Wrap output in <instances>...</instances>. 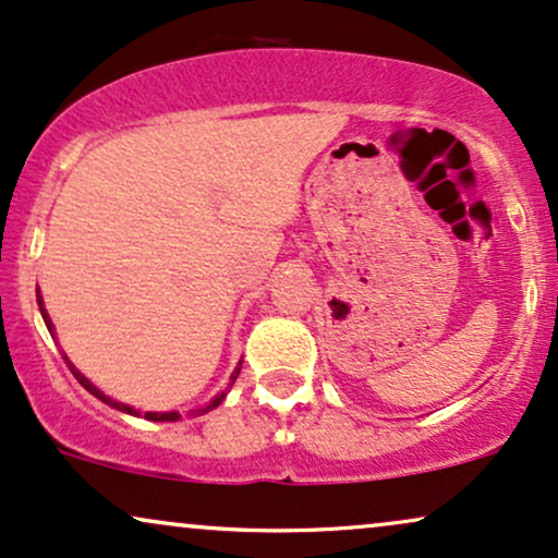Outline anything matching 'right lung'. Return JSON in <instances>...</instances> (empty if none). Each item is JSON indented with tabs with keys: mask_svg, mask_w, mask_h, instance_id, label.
<instances>
[{
	"mask_svg": "<svg viewBox=\"0 0 558 558\" xmlns=\"http://www.w3.org/2000/svg\"><path fill=\"white\" fill-rule=\"evenodd\" d=\"M36 298H38V307H40V315H44V323H46V328H48V331H51L53 333V323H51V318H48V313H46V307H44V298H40V294H36ZM64 360H66V356H64ZM66 364H69V369H72V375L74 377H77V383L82 385V388H85V390H89V393H93L95 398H100V401L102 403H108V405H113V409H119V411H123V414H132V416H140V411H136L134 409V405H126V403H119V401H113V398L111 396H106V393H102V390H98V388H95V385L93 383H89L87 380V377L85 375H82L80 373V369L77 367H74V364L72 362H69L66 360ZM240 364H243V362H240ZM240 364H238V367H235V373H232V383H235L238 380V375H240ZM225 401V393H219V396H215V398H211V401H209V405H204V409L202 411H211V409H217V405L219 403H222ZM144 418H149V422H178V418H181V414H175V411H162V414H160V411H144Z\"/></svg>",
	"mask_w": 558,
	"mask_h": 558,
	"instance_id": "1",
	"label": "right lung"
}]
</instances>
